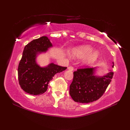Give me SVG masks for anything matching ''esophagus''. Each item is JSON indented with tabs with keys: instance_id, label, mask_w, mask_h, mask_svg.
<instances>
[{
	"instance_id": "obj_1",
	"label": "esophagus",
	"mask_w": 130,
	"mask_h": 130,
	"mask_svg": "<svg viewBox=\"0 0 130 130\" xmlns=\"http://www.w3.org/2000/svg\"><path fill=\"white\" fill-rule=\"evenodd\" d=\"M68 69L69 70H70V71H73V70H74V68L73 67H69L68 68Z\"/></svg>"
}]
</instances>
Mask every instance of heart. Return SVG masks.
I'll return each instance as SVG.
<instances>
[{"mask_svg": "<svg viewBox=\"0 0 130 130\" xmlns=\"http://www.w3.org/2000/svg\"><path fill=\"white\" fill-rule=\"evenodd\" d=\"M93 51V48L88 45L82 46L74 50L72 56L74 58H81L85 57L84 62L86 64H91L96 61L99 57V52Z\"/></svg>", "mask_w": 130, "mask_h": 130, "instance_id": "obj_1", "label": "heart"}]
</instances>
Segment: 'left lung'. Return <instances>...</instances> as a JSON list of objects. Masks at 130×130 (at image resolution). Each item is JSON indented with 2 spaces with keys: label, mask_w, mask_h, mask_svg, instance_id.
Wrapping results in <instances>:
<instances>
[{
  "label": "left lung",
  "mask_w": 130,
  "mask_h": 130,
  "mask_svg": "<svg viewBox=\"0 0 130 130\" xmlns=\"http://www.w3.org/2000/svg\"><path fill=\"white\" fill-rule=\"evenodd\" d=\"M113 67V65L112 66ZM94 68H78L73 72V79L70 85L69 93L74 102L89 103L100 99L106 91L113 76L111 71L107 75H94Z\"/></svg>",
  "instance_id": "left-lung-1"
}]
</instances>
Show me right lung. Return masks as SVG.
<instances>
[{"label": "right lung", "mask_w": 130, "mask_h": 130, "mask_svg": "<svg viewBox=\"0 0 130 130\" xmlns=\"http://www.w3.org/2000/svg\"><path fill=\"white\" fill-rule=\"evenodd\" d=\"M52 46L47 37L43 36L31 41L24 48L18 69L19 85L24 91L32 95H39L47 91L53 77L63 71L67 67L50 63L41 68L36 63V54L46 52Z\"/></svg>", "instance_id": "add662e5"}]
</instances>
